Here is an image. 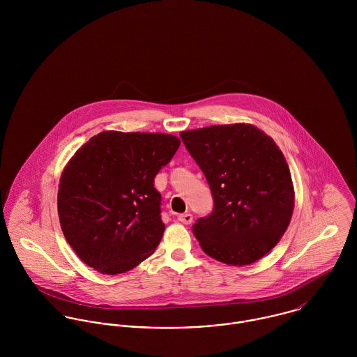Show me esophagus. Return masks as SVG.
I'll return each instance as SVG.
<instances>
[{
  "label": "esophagus",
  "mask_w": 357,
  "mask_h": 357,
  "mask_svg": "<svg viewBox=\"0 0 357 357\" xmlns=\"http://www.w3.org/2000/svg\"><path fill=\"white\" fill-rule=\"evenodd\" d=\"M192 220H194V217H192V214H190V213H185V214H180V215H178V221L183 222V224H191Z\"/></svg>",
  "instance_id": "obj_1"
}]
</instances>
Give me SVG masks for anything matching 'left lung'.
Wrapping results in <instances>:
<instances>
[{"label":"left lung","instance_id":"left-lung-1","mask_svg":"<svg viewBox=\"0 0 357 357\" xmlns=\"http://www.w3.org/2000/svg\"><path fill=\"white\" fill-rule=\"evenodd\" d=\"M210 185L213 211L194 235L202 250L228 265H250L286 232L294 210L289 165L276 143L250 123L180 133Z\"/></svg>","mask_w":357,"mask_h":357}]
</instances>
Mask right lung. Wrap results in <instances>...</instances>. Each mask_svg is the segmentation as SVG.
<instances>
[{"label":"right lung","instance_id":"add662e5","mask_svg":"<svg viewBox=\"0 0 357 357\" xmlns=\"http://www.w3.org/2000/svg\"><path fill=\"white\" fill-rule=\"evenodd\" d=\"M180 143L173 135L107 130L68 160L59 183V220L88 266L123 273L155 252L165 224L153 178Z\"/></svg>","mask_w":357,"mask_h":357}]
</instances>
